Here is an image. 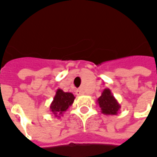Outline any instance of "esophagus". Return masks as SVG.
<instances>
[{
    "mask_svg": "<svg viewBox=\"0 0 157 157\" xmlns=\"http://www.w3.org/2000/svg\"><path fill=\"white\" fill-rule=\"evenodd\" d=\"M82 94H83V92H82V91L81 90H76V95H78V96H80V95H82Z\"/></svg>",
    "mask_w": 157,
    "mask_h": 157,
    "instance_id": "34e87169",
    "label": "esophagus"
}]
</instances>
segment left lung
Returning <instances> with one entry per match:
<instances>
[{"label": "left lung", "mask_w": 157, "mask_h": 157, "mask_svg": "<svg viewBox=\"0 0 157 157\" xmlns=\"http://www.w3.org/2000/svg\"><path fill=\"white\" fill-rule=\"evenodd\" d=\"M96 101L101 108L102 114L106 116L117 115L118 111L121 108V105L118 103L117 100L115 98L109 88H105L103 90L101 96H100Z\"/></svg>", "instance_id": "8db88e82"}]
</instances>
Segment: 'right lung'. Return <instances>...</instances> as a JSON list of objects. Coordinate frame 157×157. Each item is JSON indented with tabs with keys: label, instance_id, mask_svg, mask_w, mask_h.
<instances>
[{
	"label": "right lung",
	"instance_id": "add662e5",
	"mask_svg": "<svg viewBox=\"0 0 157 157\" xmlns=\"http://www.w3.org/2000/svg\"><path fill=\"white\" fill-rule=\"evenodd\" d=\"M75 98L71 92H65L61 89H57L50 105V111L56 117L60 118L69 106L72 105Z\"/></svg>",
	"mask_w": 157,
	"mask_h": 157
}]
</instances>
